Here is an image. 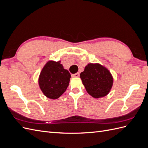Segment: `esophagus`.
<instances>
[{"label":"esophagus","mask_w":148,"mask_h":148,"mask_svg":"<svg viewBox=\"0 0 148 148\" xmlns=\"http://www.w3.org/2000/svg\"><path fill=\"white\" fill-rule=\"evenodd\" d=\"M72 77H79V73H75L72 75Z\"/></svg>","instance_id":"1"}]
</instances>
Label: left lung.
<instances>
[{
  "label": "left lung",
  "mask_w": 148,
  "mask_h": 148,
  "mask_svg": "<svg viewBox=\"0 0 148 148\" xmlns=\"http://www.w3.org/2000/svg\"><path fill=\"white\" fill-rule=\"evenodd\" d=\"M80 78L87 92L95 98L108 95L114 82L109 70L99 64H88L80 73Z\"/></svg>",
  "instance_id": "8db88e82"
}]
</instances>
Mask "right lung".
I'll list each match as a JSON object with an SVG mask.
<instances>
[{
    "label": "right lung",
    "instance_id": "obj_1",
    "mask_svg": "<svg viewBox=\"0 0 148 148\" xmlns=\"http://www.w3.org/2000/svg\"><path fill=\"white\" fill-rule=\"evenodd\" d=\"M71 78L60 61L49 60L40 73L38 83L42 93L47 97L56 99L60 97L69 86Z\"/></svg>",
    "mask_w": 148,
    "mask_h": 148
}]
</instances>
